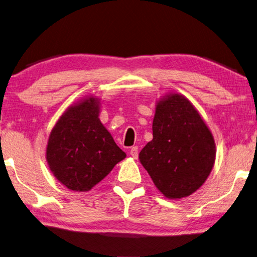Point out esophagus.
I'll use <instances>...</instances> for the list:
<instances>
[{
	"label": "esophagus",
	"instance_id": "1",
	"mask_svg": "<svg viewBox=\"0 0 257 257\" xmlns=\"http://www.w3.org/2000/svg\"><path fill=\"white\" fill-rule=\"evenodd\" d=\"M130 155H132L133 158H137L138 157V147L134 146L130 149Z\"/></svg>",
	"mask_w": 257,
	"mask_h": 257
}]
</instances>
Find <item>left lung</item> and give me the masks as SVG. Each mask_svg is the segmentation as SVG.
Listing matches in <instances>:
<instances>
[{
	"label": "left lung",
	"instance_id": "left-lung-1",
	"mask_svg": "<svg viewBox=\"0 0 257 257\" xmlns=\"http://www.w3.org/2000/svg\"><path fill=\"white\" fill-rule=\"evenodd\" d=\"M216 157L213 137L192 103L180 94L158 102L153 141L139 160L169 199L192 194L207 180Z\"/></svg>",
	"mask_w": 257,
	"mask_h": 257
}]
</instances>
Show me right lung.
<instances>
[{"mask_svg": "<svg viewBox=\"0 0 257 257\" xmlns=\"http://www.w3.org/2000/svg\"><path fill=\"white\" fill-rule=\"evenodd\" d=\"M125 157L99 119V102L88 97L69 108L51 130L47 161L60 183L88 191Z\"/></svg>", "mask_w": 257, "mask_h": 257, "instance_id": "obj_1", "label": "right lung"}]
</instances>
